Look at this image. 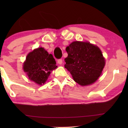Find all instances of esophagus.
Instances as JSON below:
<instances>
[{"label":"esophagus","instance_id":"esophagus-1","mask_svg":"<svg viewBox=\"0 0 128 128\" xmlns=\"http://www.w3.org/2000/svg\"><path fill=\"white\" fill-rule=\"evenodd\" d=\"M58 64H62V59H59L58 60Z\"/></svg>","mask_w":128,"mask_h":128}]
</instances>
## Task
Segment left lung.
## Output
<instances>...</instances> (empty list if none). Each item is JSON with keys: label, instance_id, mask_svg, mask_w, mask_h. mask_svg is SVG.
<instances>
[{"label": "left lung", "instance_id": "left-lung-1", "mask_svg": "<svg viewBox=\"0 0 128 128\" xmlns=\"http://www.w3.org/2000/svg\"><path fill=\"white\" fill-rule=\"evenodd\" d=\"M66 50L68 56L64 59V68L76 83L88 85L100 76L105 59L99 48L89 42L74 41L66 47Z\"/></svg>", "mask_w": 128, "mask_h": 128}]
</instances>
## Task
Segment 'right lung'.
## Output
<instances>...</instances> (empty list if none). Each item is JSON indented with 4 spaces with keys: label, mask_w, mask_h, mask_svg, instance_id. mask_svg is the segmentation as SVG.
<instances>
[{
    "label": "right lung",
    "mask_w": 128,
    "mask_h": 128,
    "mask_svg": "<svg viewBox=\"0 0 128 128\" xmlns=\"http://www.w3.org/2000/svg\"><path fill=\"white\" fill-rule=\"evenodd\" d=\"M56 68L53 56L43 48H38L29 53L23 65L24 70L30 79L39 85L44 84L50 72Z\"/></svg>",
    "instance_id": "add662e5"
}]
</instances>
